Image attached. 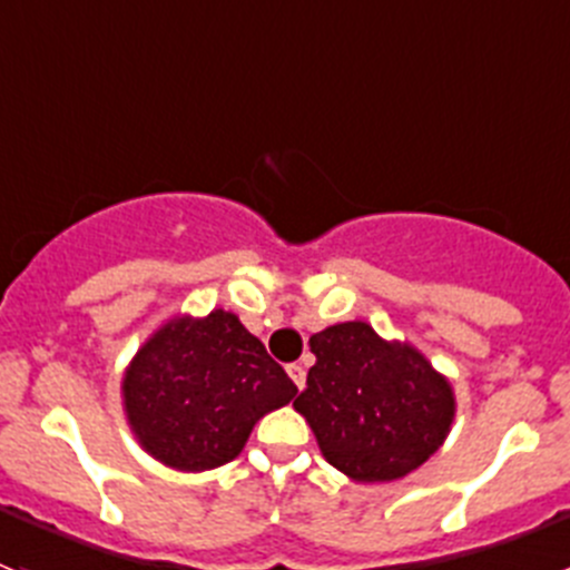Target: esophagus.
I'll return each mask as SVG.
<instances>
[{
	"instance_id": "34e87169",
	"label": "esophagus",
	"mask_w": 570,
	"mask_h": 570,
	"mask_svg": "<svg viewBox=\"0 0 570 570\" xmlns=\"http://www.w3.org/2000/svg\"><path fill=\"white\" fill-rule=\"evenodd\" d=\"M286 372H289L292 383H295L297 389H303V386H306V370H303L301 364H289V366H286Z\"/></svg>"
}]
</instances>
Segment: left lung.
<instances>
[{
    "label": "left lung",
    "mask_w": 570,
    "mask_h": 570,
    "mask_svg": "<svg viewBox=\"0 0 570 570\" xmlns=\"http://www.w3.org/2000/svg\"><path fill=\"white\" fill-rule=\"evenodd\" d=\"M308 344L317 364L295 407L327 463L358 482H389L444 444L455 400L422 353L383 342L366 322L331 325Z\"/></svg>",
    "instance_id": "1"
}]
</instances>
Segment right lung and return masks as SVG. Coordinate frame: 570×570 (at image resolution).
I'll return each mask as SVG.
<instances>
[{"mask_svg":"<svg viewBox=\"0 0 570 570\" xmlns=\"http://www.w3.org/2000/svg\"><path fill=\"white\" fill-rule=\"evenodd\" d=\"M295 394L284 366L220 308L204 320L168 322L124 377L135 435L157 461L181 471L234 461L253 424Z\"/></svg>","mask_w":570,"mask_h":570,"instance_id":"right-lung-1","label":"right lung"}]
</instances>
